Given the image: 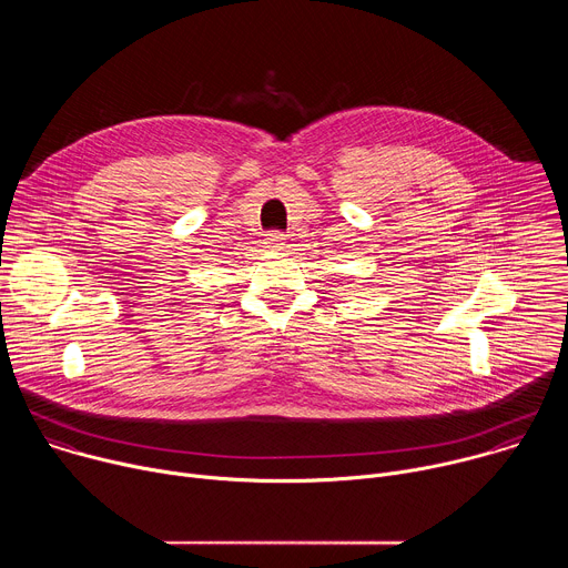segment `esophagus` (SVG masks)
<instances>
[{"mask_svg": "<svg viewBox=\"0 0 568 568\" xmlns=\"http://www.w3.org/2000/svg\"><path fill=\"white\" fill-rule=\"evenodd\" d=\"M265 245H267L270 250H283V245H285V233H281V231L267 233Z\"/></svg>", "mask_w": 568, "mask_h": 568, "instance_id": "1", "label": "esophagus"}]
</instances>
